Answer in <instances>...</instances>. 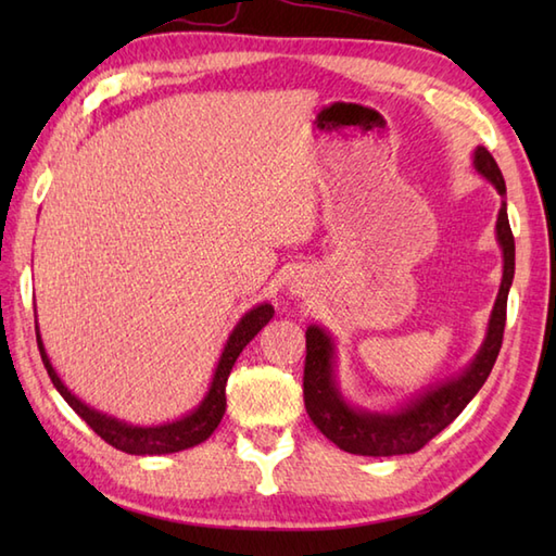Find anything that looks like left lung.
I'll use <instances>...</instances> for the list:
<instances>
[{
    "label": "left lung",
    "mask_w": 556,
    "mask_h": 556,
    "mask_svg": "<svg viewBox=\"0 0 556 556\" xmlns=\"http://www.w3.org/2000/svg\"><path fill=\"white\" fill-rule=\"evenodd\" d=\"M476 169L497 186L500 195H506L504 176L488 148L476 150ZM497 239L504 251V277L500 296L494 301L485 344H482L476 361L470 363V368L464 375L432 389V392L416 399L399 413L380 416V413H363L346 406L332 377V341L320 327H308V332H305L303 401L315 428L329 442L358 456L416 454L448 422H454L458 413L468 406V401L480 392V387L485 384L492 372L494 361L500 356L506 325V299H509V287L514 281L516 245L509 215H506V203L500 207Z\"/></svg>",
    "instance_id": "1"
}]
</instances>
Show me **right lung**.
<instances>
[{"instance_id": "right-lung-1", "label": "right lung", "mask_w": 556, "mask_h": 556, "mask_svg": "<svg viewBox=\"0 0 556 556\" xmlns=\"http://www.w3.org/2000/svg\"><path fill=\"white\" fill-rule=\"evenodd\" d=\"M271 315H275V308H271L269 303L257 305V308H253L251 313H245L241 317V323L236 325V329L231 332L227 346H224L215 377H212V387H210V392H207L203 404H200L191 413V416H186L176 422L157 425V428H134V425H126L122 420L104 416V413L88 408L83 401H78L74 394H71L64 387V382L56 377L52 363H50V358H47V353L42 349L40 334H38V349H40L47 375H50V380L56 387V392L66 399V404L74 408L78 416L102 437L104 442L112 444L114 448H119V452L136 454V456L174 454V452H184V448H191L200 442H205L207 437L217 430L224 410H227V380H229L233 363H236V358H239V353L245 349L248 341H251L260 332V329H263L271 320Z\"/></svg>"}]
</instances>
